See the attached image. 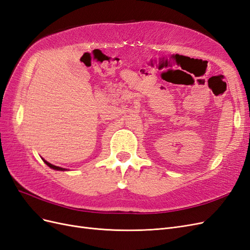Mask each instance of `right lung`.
<instances>
[{
	"label": "right lung",
	"mask_w": 250,
	"mask_h": 250,
	"mask_svg": "<svg viewBox=\"0 0 250 250\" xmlns=\"http://www.w3.org/2000/svg\"><path fill=\"white\" fill-rule=\"evenodd\" d=\"M42 160L43 161V163L46 164L48 167H50L51 169H53V170H56V171H67V169H65V168H62V167H57V166H55V165H52V164H50L49 162H47V161H44L43 158H42Z\"/></svg>",
	"instance_id": "1"
}]
</instances>
